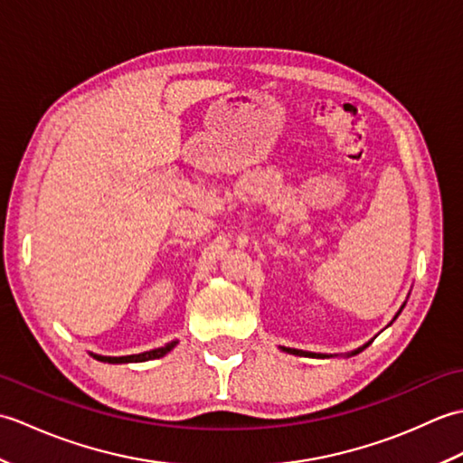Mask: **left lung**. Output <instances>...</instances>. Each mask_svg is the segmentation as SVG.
<instances>
[{"mask_svg": "<svg viewBox=\"0 0 463 463\" xmlns=\"http://www.w3.org/2000/svg\"><path fill=\"white\" fill-rule=\"evenodd\" d=\"M404 307H406V302L402 304L400 310L396 312V317L392 318V322H394V320L400 317V312L404 310ZM392 322H390V324H392ZM390 324H388V326H390ZM372 340H373V338H372ZM372 340L364 344V346L356 348V350H352V352H348V354H342V356H346V358H350V356H356V354H360L362 350H366V348L370 346ZM280 350H282V352H287V354H294V356H308V358H334V356H338V354H317V352H307V350H297V348H287V346H280Z\"/></svg>", "mask_w": 463, "mask_h": 463, "instance_id": "8db88e82", "label": "left lung"}]
</instances>
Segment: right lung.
Here are the masks:
<instances>
[{
  "mask_svg": "<svg viewBox=\"0 0 463 463\" xmlns=\"http://www.w3.org/2000/svg\"><path fill=\"white\" fill-rule=\"evenodd\" d=\"M179 340H171L166 342L165 346L161 348H155V350H146V352H139V354H129V356H101V354H93L90 352L95 360L99 362H109V364H131V362H146V360H155V358H161L165 354H169Z\"/></svg>",
  "mask_w": 463,
  "mask_h": 463,
  "instance_id": "right-lung-1",
  "label": "right lung"
}]
</instances>
